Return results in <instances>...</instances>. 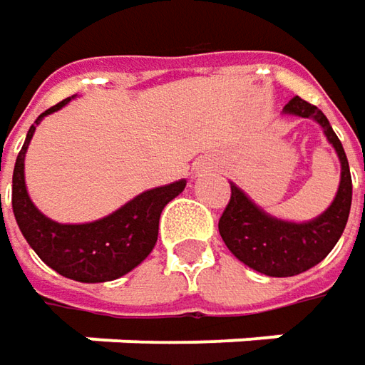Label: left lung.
<instances>
[{
	"instance_id": "obj_1",
	"label": "left lung",
	"mask_w": 365,
	"mask_h": 365,
	"mask_svg": "<svg viewBox=\"0 0 365 365\" xmlns=\"http://www.w3.org/2000/svg\"><path fill=\"white\" fill-rule=\"evenodd\" d=\"M282 113L315 120L341 162V180L333 203L311 221H284L266 213L232 182V199L219 219V233L235 258L266 276H297L317 266L339 242L351 209V175L344 146L319 107L292 97Z\"/></svg>"
}]
</instances>
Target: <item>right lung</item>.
I'll use <instances>...</instances> for the list:
<instances>
[{
  "mask_svg": "<svg viewBox=\"0 0 365 365\" xmlns=\"http://www.w3.org/2000/svg\"><path fill=\"white\" fill-rule=\"evenodd\" d=\"M71 99H75V95L40 113L28 130L14 166L11 207L21 235L46 266L77 282H107L132 272L150 256L158 240L162 209L185 190L187 180L180 178L144 190L107 217L89 223H58L46 217L28 195L24 160L36 125L46 115L63 109Z\"/></svg>",
  "mask_w": 365,
  "mask_h": 365,
  "instance_id": "right-lung-1",
  "label": "right lung"
}]
</instances>
